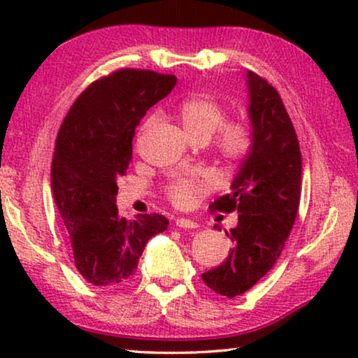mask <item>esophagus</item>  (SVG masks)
I'll return each mask as SVG.
<instances>
[{"mask_svg":"<svg viewBox=\"0 0 358 358\" xmlns=\"http://www.w3.org/2000/svg\"><path fill=\"white\" fill-rule=\"evenodd\" d=\"M176 227L194 229V228H197L199 224L195 223V222H192V220H189V218H176Z\"/></svg>","mask_w":358,"mask_h":358,"instance_id":"34e87169","label":"esophagus"}]
</instances>
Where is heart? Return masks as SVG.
<instances>
[{
    "label": "heart",
    "instance_id": "obj_1",
    "mask_svg": "<svg viewBox=\"0 0 358 358\" xmlns=\"http://www.w3.org/2000/svg\"><path fill=\"white\" fill-rule=\"evenodd\" d=\"M176 115L190 138L207 141L213 138L215 153L223 163L236 164L248 155L252 141L249 122L241 119L227 120L224 107L208 96H190L180 102ZM155 119L145 120L141 131L151 129ZM215 179L207 173H187L178 176L164 187V195L174 207L187 208L195 200L212 190Z\"/></svg>",
    "mask_w": 358,
    "mask_h": 358
}]
</instances>
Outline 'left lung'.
<instances>
[{"label": "left lung", "instance_id": "left-lung-1", "mask_svg": "<svg viewBox=\"0 0 358 358\" xmlns=\"http://www.w3.org/2000/svg\"><path fill=\"white\" fill-rule=\"evenodd\" d=\"M252 141L231 192L210 203L212 212H238L227 236L233 248L202 280L220 295H243L273 267L295 223L301 195V153L296 131L275 87L248 73Z\"/></svg>", "mask_w": 358, "mask_h": 358}]
</instances>
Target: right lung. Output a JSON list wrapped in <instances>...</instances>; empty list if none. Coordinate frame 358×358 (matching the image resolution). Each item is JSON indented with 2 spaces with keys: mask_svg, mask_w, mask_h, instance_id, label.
Listing matches in <instances>:
<instances>
[{
  "mask_svg": "<svg viewBox=\"0 0 358 358\" xmlns=\"http://www.w3.org/2000/svg\"><path fill=\"white\" fill-rule=\"evenodd\" d=\"M176 85L174 75L120 68L91 83L62 122L52 161V190L70 234L78 272L96 287L135 275L155 234L168 228L158 213L119 215L117 179L127 174L135 129Z\"/></svg>",
  "mask_w": 358,
  "mask_h": 358,
  "instance_id": "add662e5",
  "label": "right lung"
}]
</instances>
